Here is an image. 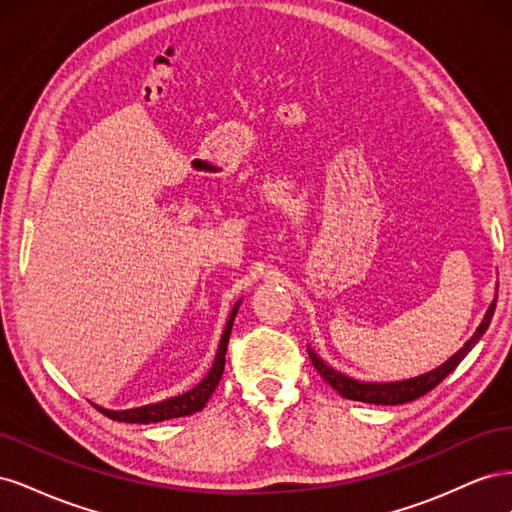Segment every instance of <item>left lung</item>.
<instances>
[{
    "label": "left lung",
    "mask_w": 512,
    "mask_h": 512,
    "mask_svg": "<svg viewBox=\"0 0 512 512\" xmlns=\"http://www.w3.org/2000/svg\"><path fill=\"white\" fill-rule=\"evenodd\" d=\"M495 301H498V288H495V297L487 309L485 318L480 320L478 329L474 331V335L468 339L463 348H459L451 359H446L442 365H438L436 369L425 371L421 376H414L408 380H395V382H365V380H356L350 378L342 371L333 369L327 361H322L320 356L314 352V348L307 346L309 359H312V365L318 369V374L327 380L333 389L352 401H363V404H376V406H397V404H408V401H414L418 397H423L425 393H429L436 386L451 374V371L466 359L468 352L480 342V337L485 335V331L489 329L493 312H495Z\"/></svg>",
    "instance_id": "obj_1"
}]
</instances>
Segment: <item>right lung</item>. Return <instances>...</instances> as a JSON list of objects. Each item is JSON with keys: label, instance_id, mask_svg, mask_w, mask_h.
Masks as SVG:
<instances>
[{"label": "right lung", "instance_id": "add662e5", "mask_svg": "<svg viewBox=\"0 0 512 512\" xmlns=\"http://www.w3.org/2000/svg\"><path fill=\"white\" fill-rule=\"evenodd\" d=\"M241 301H237V305L232 307V312L228 316V322L224 327V333L220 337V346L218 352H215V359L211 369L207 371V376L200 380L194 389H190L188 393L177 395V397H168L158 401V404H147L141 408H130V410H106L102 406H96L104 416L113 418V421H121V423H160V421H168V418H179V416H190L194 412H200L205 406L209 397L213 395L215 386L220 384L222 374H224V365H226V348H228V337L232 331V322H235L237 309H239Z\"/></svg>", "mask_w": 512, "mask_h": 512}]
</instances>
